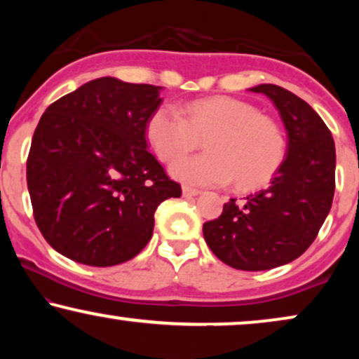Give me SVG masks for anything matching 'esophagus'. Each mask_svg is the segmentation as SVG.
Segmentation results:
<instances>
[{
	"mask_svg": "<svg viewBox=\"0 0 359 359\" xmlns=\"http://www.w3.org/2000/svg\"><path fill=\"white\" fill-rule=\"evenodd\" d=\"M199 193H201L199 189L189 188V186H183V196H184V198H194V196H198Z\"/></svg>",
	"mask_w": 359,
	"mask_h": 359,
	"instance_id": "1",
	"label": "esophagus"
}]
</instances>
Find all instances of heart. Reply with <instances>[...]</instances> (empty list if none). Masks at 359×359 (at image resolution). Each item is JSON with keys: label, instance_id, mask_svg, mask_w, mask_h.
<instances>
[{"label": "heart", "instance_id": "obj_1", "mask_svg": "<svg viewBox=\"0 0 359 359\" xmlns=\"http://www.w3.org/2000/svg\"><path fill=\"white\" fill-rule=\"evenodd\" d=\"M147 140L161 161H174L206 140L208 154L175 162L170 175L189 186L253 189L271 180L286 151L283 132L271 117L248 102L215 96L191 102L184 114L161 106L147 122Z\"/></svg>", "mask_w": 359, "mask_h": 359}]
</instances>
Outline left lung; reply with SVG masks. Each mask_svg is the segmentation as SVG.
Listing matches in <instances>:
<instances>
[{"label":"left lung","mask_w":359,"mask_h":359,"mask_svg":"<svg viewBox=\"0 0 359 359\" xmlns=\"http://www.w3.org/2000/svg\"><path fill=\"white\" fill-rule=\"evenodd\" d=\"M273 101L287 134V150L266 189L230 199L219 219L203 225L220 262L266 271L301 257L330 212L335 193V142L306 101L278 85L250 88Z\"/></svg>","instance_id":"left-lung-1"}]
</instances>
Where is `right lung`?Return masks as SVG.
I'll use <instances>...</instances> for the list:
<instances>
[{
  "instance_id": "obj_1",
  "label": "right lung",
  "mask_w": 359,
  "mask_h": 359,
  "mask_svg": "<svg viewBox=\"0 0 359 359\" xmlns=\"http://www.w3.org/2000/svg\"><path fill=\"white\" fill-rule=\"evenodd\" d=\"M160 86L96 78L57 100L34 132L27 189L48 245L88 266H114L150 242L155 210L181 186L145 139Z\"/></svg>"
}]
</instances>
